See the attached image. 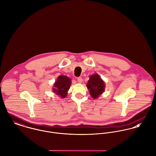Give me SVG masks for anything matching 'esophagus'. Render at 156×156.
I'll return each instance as SVG.
<instances>
[{
  "label": "esophagus",
  "mask_w": 156,
  "mask_h": 156,
  "mask_svg": "<svg viewBox=\"0 0 156 156\" xmlns=\"http://www.w3.org/2000/svg\"><path fill=\"white\" fill-rule=\"evenodd\" d=\"M77 82H78L79 83H82V82H83V79H82V78L81 77H77Z\"/></svg>",
  "instance_id": "1"
}]
</instances>
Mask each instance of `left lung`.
<instances>
[{"label":"left lung","instance_id":"1","mask_svg":"<svg viewBox=\"0 0 156 156\" xmlns=\"http://www.w3.org/2000/svg\"><path fill=\"white\" fill-rule=\"evenodd\" d=\"M87 87L89 89L90 95L94 98L98 97L105 88L104 82L97 74L90 76Z\"/></svg>","mask_w":156,"mask_h":156}]
</instances>
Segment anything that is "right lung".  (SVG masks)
<instances>
[{
  "mask_svg": "<svg viewBox=\"0 0 156 156\" xmlns=\"http://www.w3.org/2000/svg\"><path fill=\"white\" fill-rule=\"evenodd\" d=\"M71 83L70 79L67 76H59L54 84L53 92L61 96V97L65 98L67 96V90L70 87Z\"/></svg>",
  "mask_w": 156,
  "mask_h": 156,
  "instance_id": "obj_1",
  "label": "right lung"
}]
</instances>
